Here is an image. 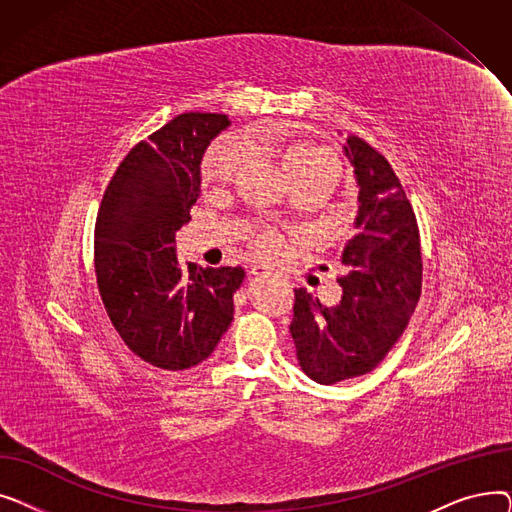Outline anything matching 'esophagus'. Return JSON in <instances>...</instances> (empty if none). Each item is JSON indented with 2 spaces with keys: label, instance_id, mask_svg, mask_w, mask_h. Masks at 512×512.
<instances>
[{
  "label": "esophagus",
  "instance_id": "34e87169",
  "mask_svg": "<svg viewBox=\"0 0 512 512\" xmlns=\"http://www.w3.org/2000/svg\"><path fill=\"white\" fill-rule=\"evenodd\" d=\"M251 274H253L255 278H265V276L272 274V270H270V267H265V265H253V267H251Z\"/></svg>",
  "mask_w": 512,
  "mask_h": 512
}]
</instances>
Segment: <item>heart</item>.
<instances>
[{"label":"heart","mask_w":512,"mask_h":512,"mask_svg":"<svg viewBox=\"0 0 512 512\" xmlns=\"http://www.w3.org/2000/svg\"><path fill=\"white\" fill-rule=\"evenodd\" d=\"M247 147L251 149H265L270 151L288 176V180L301 182V180H332L338 164L334 155L319 147L311 141L303 139H280V137H265L259 141H247ZM242 157H245V149L240 143L232 139H222L213 143L205 155L203 161V176L207 182H228L238 172ZM253 247L261 255H274L280 249V236L261 230L253 238Z\"/></svg>","instance_id":"heart-1"}]
</instances>
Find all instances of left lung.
<instances>
[{
	"label": "left lung",
	"mask_w": 512,
	"mask_h": 512,
	"mask_svg": "<svg viewBox=\"0 0 512 512\" xmlns=\"http://www.w3.org/2000/svg\"><path fill=\"white\" fill-rule=\"evenodd\" d=\"M355 168L357 234L342 249L348 274L334 307L294 290L290 334L301 369L317 384H336L378 367L405 332L421 294V242L413 207L388 159L348 134Z\"/></svg>",
	"instance_id": "8db88e82"
}]
</instances>
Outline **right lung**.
I'll list each match as a JSON object with an SVG mask.
<instances>
[{"label": "right lung", "instance_id": "obj_1", "mask_svg": "<svg viewBox=\"0 0 512 512\" xmlns=\"http://www.w3.org/2000/svg\"><path fill=\"white\" fill-rule=\"evenodd\" d=\"M230 126L188 112L130 149L97 213L95 274L103 307L130 351L159 369L205 361L234 319L242 267L180 263L176 232L201 193V159Z\"/></svg>", "mask_w": 512, "mask_h": 512}]
</instances>
